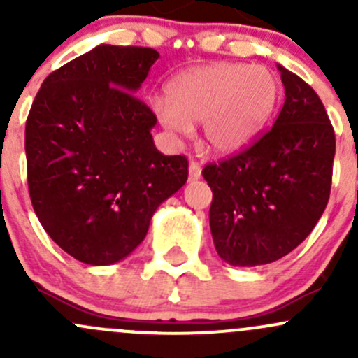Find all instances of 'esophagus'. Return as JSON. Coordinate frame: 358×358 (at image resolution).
Returning a JSON list of instances; mask_svg holds the SVG:
<instances>
[{"instance_id": "1", "label": "esophagus", "mask_w": 358, "mask_h": 358, "mask_svg": "<svg viewBox=\"0 0 358 358\" xmlns=\"http://www.w3.org/2000/svg\"><path fill=\"white\" fill-rule=\"evenodd\" d=\"M201 175H202L201 166L197 164L196 161L190 162V164H189V180H199Z\"/></svg>"}]
</instances>
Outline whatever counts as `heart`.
<instances>
[{"instance_id": "b5f03b06", "label": "heart", "mask_w": 358, "mask_h": 358, "mask_svg": "<svg viewBox=\"0 0 358 358\" xmlns=\"http://www.w3.org/2000/svg\"><path fill=\"white\" fill-rule=\"evenodd\" d=\"M279 100V81L268 67L216 62L187 69L152 99L154 114L173 136L202 124V138L216 154L246 149L262 133Z\"/></svg>"}]
</instances>
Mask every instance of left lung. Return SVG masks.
<instances>
[{
	"mask_svg": "<svg viewBox=\"0 0 358 358\" xmlns=\"http://www.w3.org/2000/svg\"><path fill=\"white\" fill-rule=\"evenodd\" d=\"M277 69L286 100L272 128L237 156L202 169L213 190V243L232 266L286 256L310 236L329 201L333 124L312 86Z\"/></svg>",
	"mask_w": 358,
	"mask_h": 358,
	"instance_id": "8db88e82",
	"label": "left lung"
}]
</instances>
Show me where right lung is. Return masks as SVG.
I'll return each mask as SVG.
<instances>
[{
    "label": "right lung",
    "instance_id": "right-lung-1",
    "mask_svg": "<svg viewBox=\"0 0 358 358\" xmlns=\"http://www.w3.org/2000/svg\"><path fill=\"white\" fill-rule=\"evenodd\" d=\"M157 59L154 48L96 46L53 71L27 115L32 208L53 243L88 265L131 255L189 176L185 156L156 149L157 117L135 96Z\"/></svg>",
    "mask_w": 358,
    "mask_h": 358
}]
</instances>
